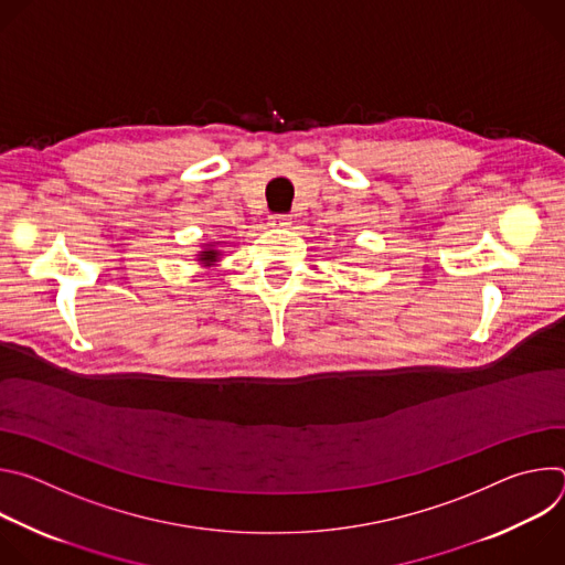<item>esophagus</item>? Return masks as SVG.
<instances>
[{
	"mask_svg": "<svg viewBox=\"0 0 565 565\" xmlns=\"http://www.w3.org/2000/svg\"><path fill=\"white\" fill-rule=\"evenodd\" d=\"M290 223H292V218L288 214H273L270 216V225H275V227H290Z\"/></svg>",
	"mask_w": 565,
	"mask_h": 565,
	"instance_id": "1",
	"label": "esophagus"
}]
</instances>
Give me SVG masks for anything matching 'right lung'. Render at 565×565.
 I'll return each mask as SVG.
<instances>
[{"label": "right lung", "mask_w": 565, "mask_h": 565, "mask_svg": "<svg viewBox=\"0 0 565 565\" xmlns=\"http://www.w3.org/2000/svg\"><path fill=\"white\" fill-rule=\"evenodd\" d=\"M216 259H218V250H214L212 246H207V248H203V250L199 253V262H201L203 266H214Z\"/></svg>", "instance_id": "1"}]
</instances>
